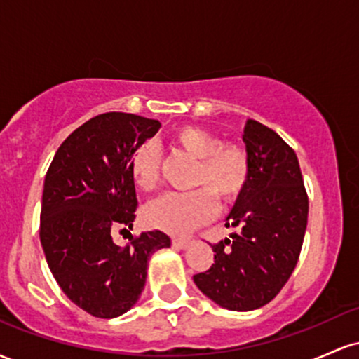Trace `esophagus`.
I'll list each match as a JSON object with an SVG mask.
<instances>
[{"instance_id":"34e87169","label":"esophagus","mask_w":359,"mask_h":359,"mask_svg":"<svg viewBox=\"0 0 359 359\" xmlns=\"http://www.w3.org/2000/svg\"><path fill=\"white\" fill-rule=\"evenodd\" d=\"M172 243H174L175 248L185 250V248H189V245H191V240H182V238H175V240H172Z\"/></svg>"}]
</instances>
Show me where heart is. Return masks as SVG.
I'll return each instance as SVG.
<instances>
[{"mask_svg":"<svg viewBox=\"0 0 359 359\" xmlns=\"http://www.w3.org/2000/svg\"><path fill=\"white\" fill-rule=\"evenodd\" d=\"M180 150L197 158L191 192H172L145 208L143 221L150 228L168 234H187L209 222L217 204L238 199L251 177L248 150L238 143H222L217 135L201 126H184L174 137ZM131 179L140 191L150 192L162 177V151L154 142L142 143L130 160Z\"/></svg>","mask_w":359,"mask_h":359,"instance_id":"obj_1","label":"heart"}]
</instances>
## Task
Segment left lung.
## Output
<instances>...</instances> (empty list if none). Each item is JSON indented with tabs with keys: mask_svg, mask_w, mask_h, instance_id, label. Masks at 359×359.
<instances>
[{
	"mask_svg": "<svg viewBox=\"0 0 359 359\" xmlns=\"http://www.w3.org/2000/svg\"><path fill=\"white\" fill-rule=\"evenodd\" d=\"M243 142L251 177L226 217V228L240 226L241 231L212 245V266L194 275V283L222 309L246 312L269 304L290 278L306 234L309 199L297 155L273 130L248 119Z\"/></svg>",
	"mask_w": 359,
	"mask_h": 359,
	"instance_id": "left-lung-1",
	"label": "left lung"
}]
</instances>
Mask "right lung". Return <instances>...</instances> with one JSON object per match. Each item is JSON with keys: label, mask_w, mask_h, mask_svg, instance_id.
Returning <instances> with one entry per match:
<instances>
[{"label": "right lung", "mask_w": 359, "mask_h": 359, "mask_svg": "<svg viewBox=\"0 0 359 359\" xmlns=\"http://www.w3.org/2000/svg\"><path fill=\"white\" fill-rule=\"evenodd\" d=\"M160 126L130 113L90 118L64 140L45 175L40 241L48 269L94 317L130 311L145 287L148 259L170 246L162 231L142 233L125 248L111 238L113 228L133 226L138 201L130 160Z\"/></svg>", "instance_id": "add662e5"}]
</instances>
